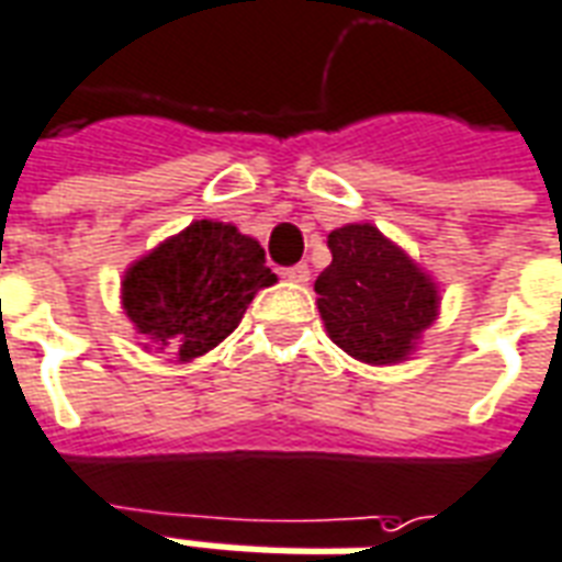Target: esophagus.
Returning <instances> with one entry per match:
<instances>
[{
  "instance_id": "esophagus-1",
  "label": "esophagus",
  "mask_w": 562,
  "mask_h": 562,
  "mask_svg": "<svg viewBox=\"0 0 562 562\" xmlns=\"http://www.w3.org/2000/svg\"><path fill=\"white\" fill-rule=\"evenodd\" d=\"M284 278L286 281H293V284H308L311 269L305 263H296V266H290V269H284Z\"/></svg>"
}]
</instances>
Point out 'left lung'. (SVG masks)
I'll return each mask as SVG.
<instances>
[{
	"instance_id": "left-lung-1",
	"label": "left lung",
	"mask_w": 562,
	"mask_h": 562,
	"mask_svg": "<svg viewBox=\"0 0 562 562\" xmlns=\"http://www.w3.org/2000/svg\"><path fill=\"white\" fill-rule=\"evenodd\" d=\"M331 263L314 281L329 338L368 366H395L416 350L437 321L440 296L395 241L374 224H347L329 233Z\"/></svg>"
}]
</instances>
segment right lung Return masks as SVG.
Instances as JSON below:
<instances>
[{"label": "right lung", "mask_w": 562, "mask_h": 562, "mask_svg": "<svg viewBox=\"0 0 562 562\" xmlns=\"http://www.w3.org/2000/svg\"><path fill=\"white\" fill-rule=\"evenodd\" d=\"M276 281L260 241L233 224L194 221L128 266L122 308L137 335L191 362L218 347L239 326L257 290Z\"/></svg>", "instance_id": "obj_1"}]
</instances>
